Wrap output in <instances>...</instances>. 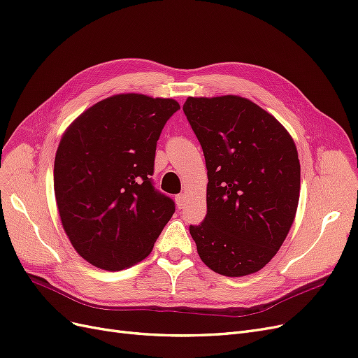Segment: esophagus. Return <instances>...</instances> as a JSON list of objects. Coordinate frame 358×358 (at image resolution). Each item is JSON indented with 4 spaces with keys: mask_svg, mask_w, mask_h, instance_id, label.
<instances>
[{
    "mask_svg": "<svg viewBox=\"0 0 358 358\" xmlns=\"http://www.w3.org/2000/svg\"><path fill=\"white\" fill-rule=\"evenodd\" d=\"M176 202H177V208L182 209L184 206H186V194H184V193L177 194L176 196Z\"/></svg>",
    "mask_w": 358,
    "mask_h": 358,
    "instance_id": "1",
    "label": "esophagus"
}]
</instances>
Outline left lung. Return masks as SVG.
<instances>
[{"instance_id":"obj_1","label":"left lung","mask_w":358,"mask_h":358,"mask_svg":"<svg viewBox=\"0 0 358 358\" xmlns=\"http://www.w3.org/2000/svg\"><path fill=\"white\" fill-rule=\"evenodd\" d=\"M208 169L206 217L190 226L197 254L227 277L266 267L292 227L301 187L294 138L241 96L189 97L182 106Z\"/></svg>"}]
</instances>
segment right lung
I'll list each match as a JSON object with an SVG mask.
<instances>
[{"instance_id":"add662e5","label":"right lung","mask_w":358,"mask_h":358,"mask_svg":"<svg viewBox=\"0 0 358 358\" xmlns=\"http://www.w3.org/2000/svg\"><path fill=\"white\" fill-rule=\"evenodd\" d=\"M178 109L174 99L127 92L92 104L63 132L56 203L64 233L91 266H136L174 214V202L153 189L150 176L156 141Z\"/></svg>"}]
</instances>
